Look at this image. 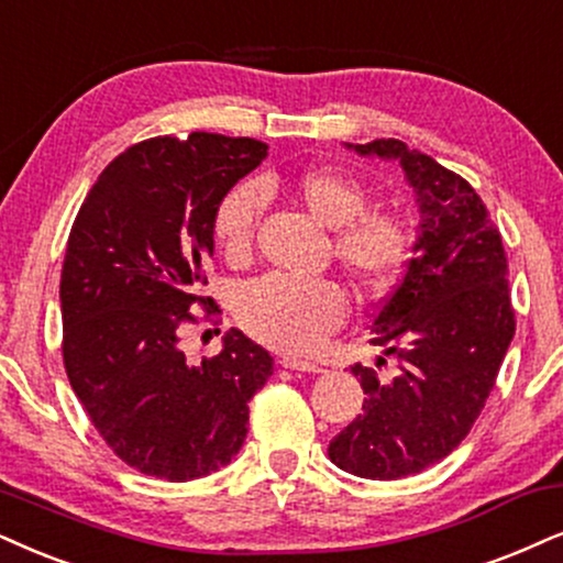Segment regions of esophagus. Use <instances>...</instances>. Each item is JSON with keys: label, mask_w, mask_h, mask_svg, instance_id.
<instances>
[{"label": "esophagus", "mask_w": 563, "mask_h": 563, "mask_svg": "<svg viewBox=\"0 0 563 563\" xmlns=\"http://www.w3.org/2000/svg\"><path fill=\"white\" fill-rule=\"evenodd\" d=\"M280 366L290 368V372H306V374H322L324 368L314 364V361L298 358V355H280Z\"/></svg>", "instance_id": "1"}]
</instances>
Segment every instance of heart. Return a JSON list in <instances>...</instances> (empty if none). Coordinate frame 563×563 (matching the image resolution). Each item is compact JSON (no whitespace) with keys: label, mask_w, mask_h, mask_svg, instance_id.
Returning a JSON list of instances; mask_svg holds the SVG:
<instances>
[{"label":"heart","mask_w":563,"mask_h":563,"mask_svg":"<svg viewBox=\"0 0 563 563\" xmlns=\"http://www.w3.org/2000/svg\"><path fill=\"white\" fill-rule=\"evenodd\" d=\"M290 189L309 216L332 229V260L351 286L364 296L387 290L408 252V231L400 216L368 210L366 189L330 168L303 170ZM262 208V191L249 181L220 199L212 231L225 257L233 262L249 257ZM236 314L244 330L262 343L277 351L309 353L343 324L347 298L334 280L267 275L241 290Z\"/></svg>","instance_id":"1"}]
</instances>
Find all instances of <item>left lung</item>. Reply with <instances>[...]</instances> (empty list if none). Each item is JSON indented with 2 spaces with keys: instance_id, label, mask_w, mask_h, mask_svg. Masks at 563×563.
Instances as JSON below:
<instances>
[{
  "instance_id": "obj_1",
  "label": "left lung",
  "mask_w": 563,
  "mask_h": 563,
  "mask_svg": "<svg viewBox=\"0 0 563 563\" xmlns=\"http://www.w3.org/2000/svg\"><path fill=\"white\" fill-rule=\"evenodd\" d=\"M347 147L400 161L421 210L412 260L372 319V343L400 374L382 382L355 364L364 412L330 441L338 467L395 481L444 460L494 389L515 338L507 254L478 191L454 170L400 140Z\"/></svg>"
}]
</instances>
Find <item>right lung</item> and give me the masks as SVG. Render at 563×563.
I'll return each instance as SVG.
<instances>
[{"label":"right lung","instance_id":"right-lung-1","mask_svg":"<svg viewBox=\"0 0 563 563\" xmlns=\"http://www.w3.org/2000/svg\"><path fill=\"white\" fill-rule=\"evenodd\" d=\"M265 155V142L210 132L137 142L101 170L69 231L64 368L113 454L153 478L195 481L229 465L249 400L273 376V355L239 330L199 366L179 347L195 306L220 314L199 296L212 220Z\"/></svg>","mask_w":563,"mask_h":563}]
</instances>
